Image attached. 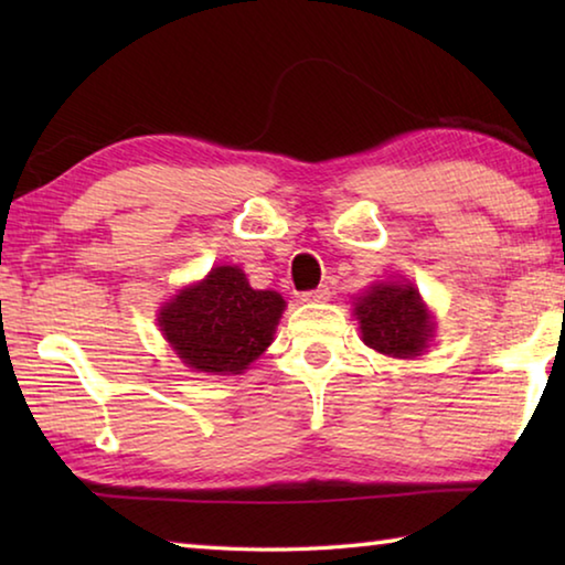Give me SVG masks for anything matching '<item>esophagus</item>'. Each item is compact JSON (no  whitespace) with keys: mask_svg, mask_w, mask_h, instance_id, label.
Returning a JSON list of instances; mask_svg holds the SVG:
<instances>
[{"mask_svg":"<svg viewBox=\"0 0 565 565\" xmlns=\"http://www.w3.org/2000/svg\"><path fill=\"white\" fill-rule=\"evenodd\" d=\"M299 299L306 303H319V301H329L331 299V289L329 286H319V289H311V291H303L299 294Z\"/></svg>","mask_w":565,"mask_h":565,"instance_id":"obj_1","label":"esophagus"}]
</instances>
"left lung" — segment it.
Here are the masks:
<instances>
[{"instance_id": "1", "label": "left lung", "mask_w": 565, "mask_h": 565, "mask_svg": "<svg viewBox=\"0 0 565 565\" xmlns=\"http://www.w3.org/2000/svg\"><path fill=\"white\" fill-rule=\"evenodd\" d=\"M363 343L388 356L411 359L426 349L431 319L414 284H379L356 301Z\"/></svg>"}]
</instances>
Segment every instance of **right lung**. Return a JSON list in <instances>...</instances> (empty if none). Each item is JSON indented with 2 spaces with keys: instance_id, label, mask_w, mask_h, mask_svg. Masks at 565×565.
Instances as JSON below:
<instances>
[{
  "instance_id": "1",
  "label": "right lung",
  "mask_w": 565,
  "mask_h": 565,
  "mask_svg": "<svg viewBox=\"0 0 565 565\" xmlns=\"http://www.w3.org/2000/svg\"><path fill=\"white\" fill-rule=\"evenodd\" d=\"M284 299L256 291L238 266H216L159 313V327L186 366L206 374H242L269 347Z\"/></svg>"
}]
</instances>
